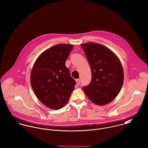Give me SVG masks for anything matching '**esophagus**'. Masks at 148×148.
<instances>
[{"label": "esophagus", "mask_w": 148, "mask_h": 148, "mask_svg": "<svg viewBox=\"0 0 148 148\" xmlns=\"http://www.w3.org/2000/svg\"><path fill=\"white\" fill-rule=\"evenodd\" d=\"M75 81H76L77 85V86H79V84H80V79H76Z\"/></svg>", "instance_id": "1"}]
</instances>
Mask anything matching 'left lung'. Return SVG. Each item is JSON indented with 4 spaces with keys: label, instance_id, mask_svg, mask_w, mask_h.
Here are the masks:
<instances>
[{
    "label": "left lung",
    "instance_id": "8db88e82",
    "mask_svg": "<svg viewBox=\"0 0 148 148\" xmlns=\"http://www.w3.org/2000/svg\"><path fill=\"white\" fill-rule=\"evenodd\" d=\"M91 70V81L83 90L89 99L98 105L112 102L123 82V70L117 56L108 47L94 43L81 45Z\"/></svg>",
    "mask_w": 148,
    "mask_h": 148
}]
</instances>
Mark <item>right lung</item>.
Returning <instances> with one entry per match:
<instances>
[{"mask_svg":"<svg viewBox=\"0 0 148 148\" xmlns=\"http://www.w3.org/2000/svg\"><path fill=\"white\" fill-rule=\"evenodd\" d=\"M73 46L55 45L43 52L32 67L30 82L38 99L46 106L54 110L63 108L69 101L75 88L65 62Z\"/></svg>","mask_w":148,"mask_h":148,"instance_id":"add662e5","label":"right lung"}]
</instances>
